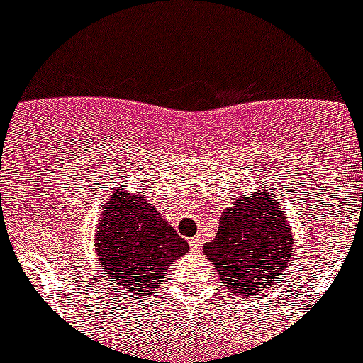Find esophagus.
<instances>
[{
    "mask_svg": "<svg viewBox=\"0 0 363 363\" xmlns=\"http://www.w3.org/2000/svg\"><path fill=\"white\" fill-rule=\"evenodd\" d=\"M189 245H191L192 251H200L201 249V240L200 236H192V238H189Z\"/></svg>",
    "mask_w": 363,
    "mask_h": 363,
    "instance_id": "esophagus-1",
    "label": "esophagus"
}]
</instances>
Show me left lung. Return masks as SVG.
I'll return each mask as SVG.
<instances>
[{
	"label": "left lung",
	"instance_id": "left-lung-1",
	"mask_svg": "<svg viewBox=\"0 0 363 363\" xmlns=\"http://www.w3.org/2000/svg\"><path fill=\"white\" fill-rule=\"evenodd\" d=\"M203 255L234 296L251 298L274 287L293 256V233L274 189L259 187L233 201Z\"/></svg>",
	"mask_w": 363,
	"mask_h": 363
}]
</instances>
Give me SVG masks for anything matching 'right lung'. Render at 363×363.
Segmentation results:
<instances>
[{"instance_id": "add662e5", "label": "right lung", "mask_w": 363, "mask_h": 363, "mask_svg": "<svg viewBox=\"0 0 363 363\" xmlns=\"http://www.w3.org/2000/svg\"><path fill=\"white\" fill-rule=\"evenodd\" d=\"M96 255L114 289L130 298L162 287L167 269L189 252L185 242L149 203L145 192L112 187L94 233Z\"/></svg>"}]
</instances>
